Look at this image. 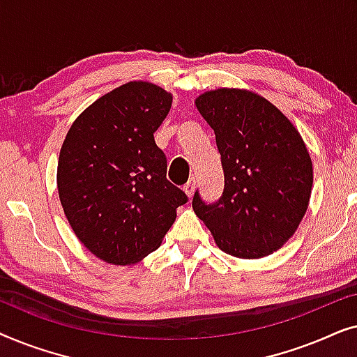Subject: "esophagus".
I'll return each instance as SVG.
<instances>
[{
  "label": "esophagus",
  "mask_w": 357,
  "mask_h": 357,
  "mask_svg": "<svg viewBox=\"0 0 357 357\" xmlns=\"http://www.w3.org/2000/svg\"><path fill=\"white\" fill-rule=\"evenodd\" d=\"M195 187H197V180H195V178L188 180V183L185 185V187H183L185 193L188 195V198H192V197H193V193H195Z\"/></svg>",
  "instance_id": "esophagus-1"
}]
</instances>
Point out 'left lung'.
Returning a JSON list of instances; mask_svg holds the SVG:
<instances>
[{
  "label": "left lung",
  "mask_w": 357,
  "mask_h": 357,
  "mask_svg": "<svg viewBox=\"0 0 357 357\" xmlns=\"http://www.w3.org/2000/svg\"><path fill=\"white\" fill-rule=\"evenodd\" d=\"M195 105L216 135L224 170L221 198L206 203L197 190L195 213L229 255H270L289 241L309 206L314 172L299 131L248 91H209Z\"/></svg>",
  "instance_id": "obj_1"
}]
</instances>
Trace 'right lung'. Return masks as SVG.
Instances as JSON below:
<instances>
[{
	"label": "right lung",
	"mask_w": 357,
	"mask_h": 357,
	"mask_svg": "<svg viewBox=\"0 0 357 357\" xmlns=\"http://www.w3.org/2000/svg\"><path fill=\"white\" fill-rule=\"evenodd\" d=\"M172 96L151 82H128L77 116L58 160V193L77 238L96 257L131 265L160 245L188 202L165 177L167 158L154 131Z\"/></svg>",
	"instance_id": "obj_1"
}]
</instances>
